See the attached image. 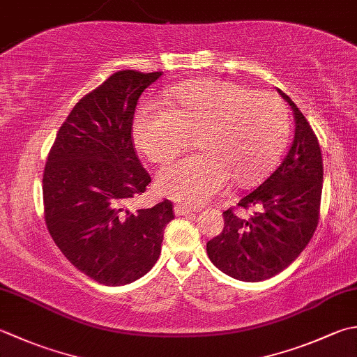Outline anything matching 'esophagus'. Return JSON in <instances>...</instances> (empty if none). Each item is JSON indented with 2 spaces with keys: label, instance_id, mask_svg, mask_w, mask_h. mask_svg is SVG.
<instances>
[{
  "label": "esophagus",
  "instance_id": "1",
  "mask_svg": "<svg viewBox=\"0 0 357 357\" xmlns=\"http://www.w3.org/2000/svg\"><path fill=\"white\" fill-rule=\"evenodd\" d=\"M193 212L190 211V208H187V207H183V206H174V215H178V216H188V215H192Z\"/></svg>",
  "mask_w": 357,
  "mask_h": 357
}]
</instances>
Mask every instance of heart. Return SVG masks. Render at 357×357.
Returning <instances> with one entry per match:
<instances>
[{"label":"heart","instance_id":"heart-1","mask_svg":"<svg viewBox=\"0 0 357 357\" xmlns=\"http://www.w3.org/2000/svg\"><path fill=\"white\" fill-rule=\"evenodd\" d=\"M170 109L145 103L137 109L132 137L155 164L170 162L198 135L202 151L158 174L160 195L179 204L201 206L225 188L263 179L288 135V109L277 96L254 93L227 80H193L167 94Z\"/></svg>","mask_w":357,"mask_h":357}]
</instances>
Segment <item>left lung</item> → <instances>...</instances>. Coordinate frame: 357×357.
Here are the masks:
<instances>
[{"label":"left lung","mask_w":357,"mask_h":357,"mask_svg":"<svg viewBox=\"0 0 357 357\" xmlns=\"http://www.w3.org/2000/svg\"><path fill=\"white\" fill-rule=\"evenodd\" d=\"M294 114V139L282 164L238 207L249 218L222 212L225 229L207 243V255L220 271L241 282L274 277L303 252L319 222L324 162L319 141L297 105L277 89Z\"/></svg>","instance_id":"8db88e82"}]
</instances>
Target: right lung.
Returning a JSON list of instances; mask_svg holds the SVG:
<instances>
[{"instance_id":"1","label":"right lung","mask_w":357,"mask_h":357,"mask_svg":"<svg viewBox=\"0 0 357 357\" xmlns=\"http://www.w3.org/2000/svg\"><path fill=\"white\" fill-rule=\"evenodd\" d=\"M162 73L125 69L75 105L55 137L43 174L45 220L61 254L105 286L145 275L158 261L169 199L130 211L151 183L131 141L139 97Z\"/></svg>"}]
</instances>
